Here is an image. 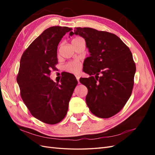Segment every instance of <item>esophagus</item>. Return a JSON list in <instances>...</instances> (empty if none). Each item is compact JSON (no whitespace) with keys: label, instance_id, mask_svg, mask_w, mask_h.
I'll return each mask as SVG.
<instances>
[{"label":"esophagus","instance_id":"obj_1","mask_svg":"<svg viewBox=\"0 0 155 155\" xmlns=\"http://www.w3.org/2000/svg\"><path fill=\"white\" fill-rule=\"evenodd\" d=\"M76 79H77V80H78V83L79 84V76H78V75H76Z\"/></svg>","mask_w":155,"mask_h":155}]
</instances>
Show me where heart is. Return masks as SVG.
<instances>
[{
    "mask_svg": "<svg viewBox=\"0 0 155 155\" xmlns=\"http://www.w3.org/2000/svg\"><path fill=\"white\" fill-rule=\"evenodd\" d=\"M79 39H80V37H76V38H74L72 42L76 41ZM64 69L69 72L77 74L81 70V64L78 61H70L64 65Z\"/></svg>",
    "mask_w": 155,
    "mask_h": 155,
    "instance_id": "obj_1",
    "label": "heart"
}]
</instances>
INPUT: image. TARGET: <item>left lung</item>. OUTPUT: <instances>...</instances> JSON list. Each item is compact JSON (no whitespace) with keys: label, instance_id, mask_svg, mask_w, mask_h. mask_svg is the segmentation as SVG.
<instances>
[{"label":"left lung","instance_id":"obj_1","mask_svg":"<svg viewBox=\"0 0 155 155\" xmlns=\"http://www.w3.org/2000/svg\"><path fill=\"white\" fill-rule=\"evenodd\" d=\"M74 34L85 39L90 52L83 71L91 76L79 79L88 88L87 105L95 116L110 118L121 110L132 93L136 72L132 53L118 36L109 32L79 27L69 35Z\"/></svg>","mask_w":155,"mask_h":155}]
</instances>
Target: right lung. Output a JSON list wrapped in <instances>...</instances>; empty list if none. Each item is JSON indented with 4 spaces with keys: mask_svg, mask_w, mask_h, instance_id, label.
I'll return each instance as SVG.
<instances>
[{
    "mask_svg": "<svg viewBox=\"0 0 155 155\" xmlns=\"http://www.w3.org/2000/svg\"><path fill=\"white\" fill-rule=\"evenodd\" d=\"M72 28L52 26L45 30L23 53L17 81L21 96L31 115L44 123L54 125L66 116L68 104L78 81L65 74L60 83L50 78L58 64V46Z\"/></svg>",
    "mask_w": 155,
    "mask_h": 155,
    "instance_id": "obj_1",
    "label": "right lung"
}]
</instances>
